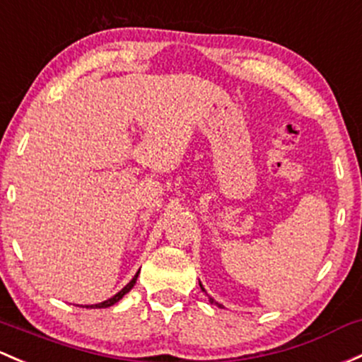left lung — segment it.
Instances as JSON below:
<instances>
[{
  "label": "left lung",
  "mask_w": 362,
  "mask_h": 362,
  "mask_svg": "<svg viewBox=\"0 0 362 362\" xmlns=\"http://www.w3.org/2000/svg\"><path fill=\"white\" fill-rule=\"evenodd\" d=\"M199 286H201V290H203V291H204V288H203V284H201V283H199ZM210 302H211V303H216V302H215V300H213V298H210ZM216 305H218V303H216Z\"/></svg>",
  "instance_id": "obj_1"
}]
</instances>
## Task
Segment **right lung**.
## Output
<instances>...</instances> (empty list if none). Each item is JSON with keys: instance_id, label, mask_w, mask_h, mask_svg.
Here are the masks:
<instances>
[{"instance_id": "add662e5", "label": "right lung", "mask_w": 362, "mask_h": 362, "mask_svg": "<svg viewBox=\"0 0 362 362\" xmlns=\"http://www.w3.org/2000/svg\"><path fill=\"white\" fill-rule=\"evenodd\" d=\"M139 272H140V271H139ZM139 272H136V274H135V277H133V279L130 281V283H128L127 286L123 288V290H121V291H117L116 295L112 296V298L105 300V302H100V303H95V305H86V309H105V307H111V305H114V303H116V302H119V300L123 298V296L127 295V293L130 291L133 286H135V283H136V277H139Z\"/></svg>"}]
</instances>
